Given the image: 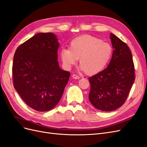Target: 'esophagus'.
<instances>
[{
    "label": "esophagus",
    "instance_id": "obj_1",
    "mask_svg": "<svg viewBox=\"0 0 147 147\" xmlns=\"http://www.w3.org/2000/svg\"><path fill=\"white\" fill-rule=\"evenodd\" d=\"M72 77L74 79H80V77L78 76V75H77L76 74H73L72 75Z\"/></svg>",
    "mask_w": 147,
    "mask_h": 147
}]
</instances>
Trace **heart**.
I'll use <instances>...</instances> for the list:
<instances>
[{
	"label": "heart",
	"mask_w": 147,
	"mask_h": 147,
	"mask_svg": "<svg viewBox=\"0 0 147 147\" xmlns=\"http://www.w3.org/2000/svg\"><path fill=\"white\" fill-rule=\"evenodd\" d=\"M112 47L109 43L90 35L74 38L69 49H63L60 56L65 67L70 69L80 59V65L88 75L100 72L108 64L112 55Z\"/></svg>",
	"instance_id": "b5f03b06"
}]
</instances>
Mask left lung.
I'll list each match as a JSON object with an SVG mask.
<instances>
[{"label": "left lung", "mask_w": 147, "mask_h": 147, "mask_svg": "<svg viewBox=\"0 0 147 147\" xmlns=\"http://www.w3.org/2000/svg\"><path fill=\"white\" fill-rule=\"evenodd\" d=\"M114 50L107 67L89 78V99L97 109L110 112L124 104L135 80L134 64L126 43L110 34Z\"/></svg>", "instance_id": "8db88e82"}]
</instances>
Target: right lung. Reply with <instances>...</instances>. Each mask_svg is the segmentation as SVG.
<instances>
[{
    "label": "right lung",
    "mask_w": 147,
    "mask_h": 147,
    "mask_svg": "<svg viewBox=\"0 0 147 147\" xmlns=\"http://www.w3.org/2000/svg\"><path fill=\"white\" fill-rule=\"evenodd\" d=\"M59 46L54 34L38 33L18 47L13 57V86L25 103L39 112L57 104L70 77L59 66Z\"/></svg>",
    "instance_id": "obj_1"
}]
</instances>
